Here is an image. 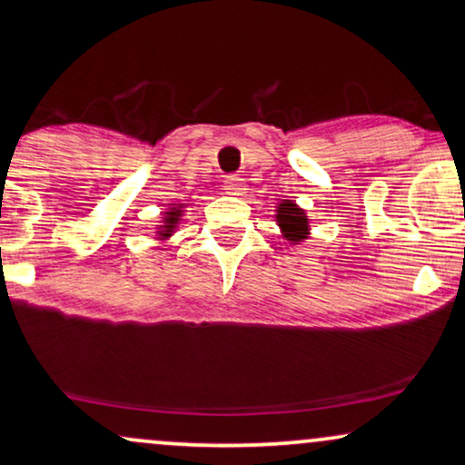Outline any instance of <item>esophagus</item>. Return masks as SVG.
I'll return each instance as SVG.
<instances>
[{"instance_id": "34e87169", "label": "esophagus", "mask_w": 465, "mask_h": 465, "mask_svg": "<svg viewBox=\"0 0 465 465\" xmlns=\"http://www.w3.org/2000/svg\"><path fill=\"white\" fill-rule=\"evenodd\" d=\"M224 190L232 196H243L245 183H243V180H239V177H228V180L224 182Z\"/></svg>"}]
</instances>
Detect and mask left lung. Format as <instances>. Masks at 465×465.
<instances>
[{
	"instance_id": "obj_1",
	"label": "left lung",
	"mask_w": 465,
	"mask_h": 465,
	"mask_svg": "<svg viewBox=\"0 0 465 465\" xmlns=\"http://www.w3.org/2000/svg\"><path fill=\"white\" fill-rule=\"evenodd\" d=\"M275 222L282 231V237L292 245H298L301 241L309 239L311 224L309 215L301 205H296L294 201H282L275 207Z\"/></svg>"
}]
</instances>
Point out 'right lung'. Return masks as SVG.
Returning <instances> with one entry per match:
<instances>
[{
	"mask_svg": "<svg viewBox=\"0 0 465 465\" xmlns=\"http://www.w3.org/2000/svg\"><path fill=\"white\" fill-rule=\"evenodd\" d=\"M183 209H186L183 203H173L169 209H164L161 224H156L154 228L156 241H167L169 237H173V232L177 231V226H180V222L183 218Z\"/></svg>",
	"mask_w": 465,
	"mask_h": 465,
	"instance_id": "add662e5",
	"label": "right lung"
}]
</instances>
